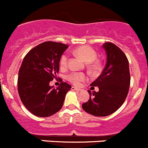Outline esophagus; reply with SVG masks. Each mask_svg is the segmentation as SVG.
Wrapping results in <instances>:
<instances>
[{"label": "esophagus", "mask_w": 148, "mask_h": 148, "mask_svg": "<svg viewBox=\"0 0 148 148\" xmlns=\"http://www.w3.org/2000/svg\"><path fill=\"white\" fill-rule=\"evenodd\" d=\"M71 90H76V91H82V90H81V89L77 88V87H72Z\"/></svg>", "instance_id": "esophagus-1"}]
</instances>
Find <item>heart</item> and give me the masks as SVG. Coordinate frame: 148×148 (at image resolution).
Masks as SVG:
<instances>
[{
	"instance_id": "obj_1",
	"label": "heart",
	"mask_w": 148,
	"mask_h": 148,
	"mask_svg": "<svg viewBox=\"0 0 148 148\" xmlns=\"http://www.w3.org/2000/svg\"><path fill=\"white\" fill-rule=\"evenodd\" d=\"M75 53L79 56L84 61L87 62V67L91 70H95L98 66L97 61H95L97 54L96 52L88 46H82L75 49ZM60 66L65 67L67 65V56L64 54L60 58ZM66 79L74 85H79L83 81L87 79V75L82 73H71L66 75Z\"/></svg>"
}]
</instances>
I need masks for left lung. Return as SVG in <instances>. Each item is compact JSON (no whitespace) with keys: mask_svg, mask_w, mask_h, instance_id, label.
<instances>
[{"mask_svg":"<svg viewBox=\"0 0 148 148\" xmlns=\"http://www.w3.org/2000/svg\"><path fill=\"white\" fill-rule=\"evenodd\" d=\"M102 47L107 54L105 67L90 84L91 89L99 87V90H88L90 99L82 104L84 110L95 116L116 112L125 102L130 84L129 62L123 51L111 42H105Z\"/></svg>","mask_w":148,"mask_h":148,"instance_id":"1","label":"left lung"}]
</instances>
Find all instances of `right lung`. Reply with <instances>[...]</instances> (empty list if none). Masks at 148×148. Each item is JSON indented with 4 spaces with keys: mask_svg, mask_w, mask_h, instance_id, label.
I'll list each match as a JSON object with an SVG mask.
<instances>
[{
    "mask_svg": "<svg viewBox=\"0 0 148 148\" xmlns=\"http://www.w3.org/2000/svg\"><path fill=\"white\" fill-rule=\"evenodd\" d=\"M68 45L46 41L32 48L25 56L18 72V91L27 109L36 116L48 117L62 108L71 86L61 82L57 88L49 82L59 71V61Z\"/></svg>",
    "mask_w": 148,
    "mask_h": 148,
    "instance_id": "obj_1",
    "label": "right lung"
}]
</instances>
